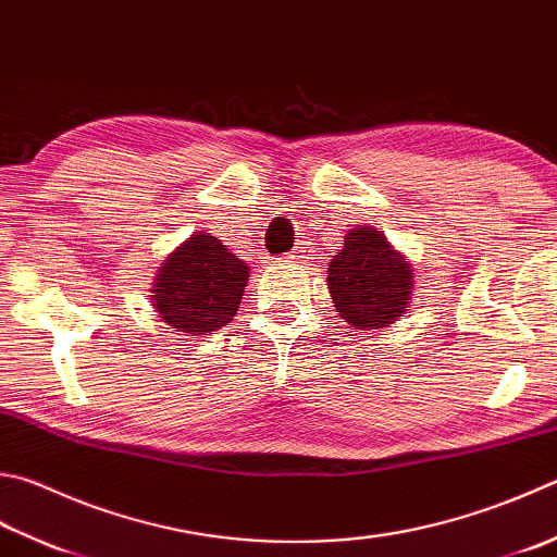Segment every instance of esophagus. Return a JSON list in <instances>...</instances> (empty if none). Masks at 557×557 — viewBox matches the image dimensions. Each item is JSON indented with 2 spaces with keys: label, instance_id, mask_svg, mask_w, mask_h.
I'll list each match as a JSON object with an SVG mask.
<instances>
[{
  "label": "esophagus",
  "instance_id": "34e87169",
  "mask_svg": "<svg viewBox=\"0 0 557 557\" xmlns=\"http://www.w3.org/2000/svg\"><path fill=\"white\" fill-rule=\"evenodd\" d=\"M281 259L290 261V264H302V261L312 259V249L310 247H296L293 251H288V255H283Z\"/></svg>",
  "mask_w": 557,
  "mask_h": 557
}]
</instances>
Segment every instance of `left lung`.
I'll use <instances>...</instances> for the list:
<instances>
[{
    "label": "left lung",
    "instance_id": "1",
    "mask_svg": "<svg viewBox=\"0 0 557 557\" xmlns=\"http://www.w3.org/2000/svg\"><path fill=\"white\" fill-rule=\"evenodd\" d=\"M327 286L339 318L356 330H377L403 318L412 293V269L377 227H354L330 261Z\"/></svg>",
    "mask_w": 557,
    "mask_h": 557
}]
</instances>
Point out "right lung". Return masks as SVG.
I'll use <instances>...</instances> for the list:
<instances>
[{
	"label": "right lung",
	"mask_w": 557,
	"mask_h": 557,
	"mask_svg": "<svg viewBox=\"0 0 557 557\" xmlns=\"http://www.w3.org/2000/svg\"><path fill=\"white\" fill-rule=\"evenodd\" d=\"M249 267L211 235H191L164 261L154 283V308L176 332H215L235 318Z\"/></svg>",
	"instance_id": "1"
}]
</instances>
